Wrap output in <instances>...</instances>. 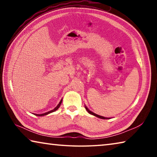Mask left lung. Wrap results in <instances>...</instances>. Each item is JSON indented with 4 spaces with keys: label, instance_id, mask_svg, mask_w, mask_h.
<instances>
[{
    "label": "left lung",
    "instance_id": "1",
    "mask_svg": "<svg viewBox=\"0 0 157 157\" xmlns=\"http://www.w3.org/2000/svg\"><path fill=\"white\" fill-rule=\"evenodd\" d=\"M85 109H86V111H88V112H89L90 114H91V115H94V116H96V117H98V118H102V119H109V118H105V117H104V116H101L98 115V114H96V113L92 112V111H90V110L89 109L86 107V106H85Z\"/></svg>",
    "mask_w": 157,
    "mask_h": 157
}]
</instances>
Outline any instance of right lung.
<instances>
[{
  "mask_svg": "<svg viewBox=\"0 0 157 157\" xmlns=\"http://www.w3.org/2000/svg\"><path fill=\"white\" fill-rule=\"evenodd\" d=\"M62 99L60 100V102H59V104L57 105V106L56 107H55L54 109H52V110H51V111H48V112H46V113H41V114H35L34 113V115H36V116H46V115H48V114H49V113H52V112H54V111H57L58 109H59V107H60V105H61V104H62Z\"/></svg>",
  "mask_w": 157,
  "mask_h": 157,
  "instance_id": "right-lung-1",
  "label": "right lung"
}]
</instances>
